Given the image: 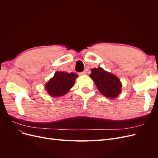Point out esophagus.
<instances>
[{
  "mask_svg": "<svg viewBox=\"0 0 158 158\" xmlns=\"http://www.w3.org/2000/svg\"><path fill=\"white\" fill-rule=\"evenodd\" d=\"M85 74H86V73H85V71H84V72H82V73H79L80 75H85Z\"/></svg>",
  "mask_w": 158,
  "mask_h": 158,
  "instance_id": "34e87169",
  "label": "esophagus"
}]
</instances>
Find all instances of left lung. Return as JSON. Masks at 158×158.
<instances>
[{"label":"left lung","instance_id":"8db88e82","mask_svg":"<svg viewBox=\"0 0 158 158\" xmlns=\"http://www.w3.org/2000/svg\"><path fill=\"white\" fill-rule=\"evenodd\" d=\"M89 76L105 97L110 99L117 98L121 92L122 84L116 75L105 70L102 67L91 70Z\"/></svg>","mask_w":158,"mask_h":158}]
</instances>
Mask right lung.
<instances>
[{
    "label": "right lung",
    "mask_w": 158,
    "mask_h": 158,
    "mask_svg": "<svg viewBox=\"0 0 158 158\" xmlns=\"http://www.w3.org/2000/svg\"><path fill=\"white\" fill-rule=\"evenodd\" d=\"M78 76L74 73H65L57 71L53 77L45 85V89L50 96L57 98L64 95L74 86L76 78Z\"/></svg>",
    "instance_id": "obj_1"
}]
</instances>
